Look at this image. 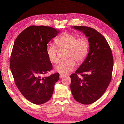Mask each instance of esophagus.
Returning a JSON list of instances; mask_svg holds the SVG:
<instances>
[{"mask_svg": "<svg viewBox=\"0 0 124 124\" xmlns=\"http://www.w3.org/2000/svg\"><path fill=\"white\" fill-rule=\"evenodd\" d=\"M63 77H64V75L62 74H60V75H59V78H62Z\"/></svg>", "mask_w": 124, "mask_h": 124, "instance_id": "1", "label": "esophagus"}]
</instances>
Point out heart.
I'll list each match as a JSON object with an SVG mask.
<instances>
[{
    "instance_id": "1",
    "label": "heart",
    "mask_w": 124,
    "mask_h": 124,
    "mask_svg": "<svg viewBox=\"0 0 124 124\" xmlns=\"http://www.w3.org/2000/svg\"><path fill=\"white\" fill-rule=\"evenodd\" d=\"M57 46L62 49L66 50V61L58 63L55 67L56 71L65 75L68 74L74 69L76 62L78 64L82 63L87 57L89 49L87 40L84 38H78L72 33H63L55 40ZM46 53L49 61L56 63L59 61L56 48L52 45L48 46Z\"/></svg>"
}]
</instances>
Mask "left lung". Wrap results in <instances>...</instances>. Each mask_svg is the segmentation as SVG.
<instances>
[{"instance_id":"1","label":"left lung","mask_w":124,"mask_h":124,"mask_svg":"<svg viewBox=\"0 0 124 124\" xmlns=\"http://www.w3.org/2000/svg\"><path fill=\"white\" fill-rule=\"evenodd\" d=\"M88 38L89 52L84 62L70 76V89L74 99L93 103L103 95L109 85L113 68L112 51L106 39L96 30L86 26L72 27ZM80 74L81 77H78Z\"/></svg>"}]
</instances>
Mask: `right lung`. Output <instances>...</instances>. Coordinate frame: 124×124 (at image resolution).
Listing matches in <instances>:
<instances>
[{"mask_svg": "<svg viewBox=\"0 0 124 124\" xmlns=\"http://www.w3.org/2000/svg\"><path fill=\"white\" fill-rule=\"evenodd\" d=\"M49 26H31L14 41L10 58V69L17 87L28 101L36 104L50 99L59 73L43 76L53 67L46 53L47 44L59 32Z\"/></svg>", "mask_w": 124, "mask_h": 124, "instance_id": "1", "label": "right lung"}]
</instances>
